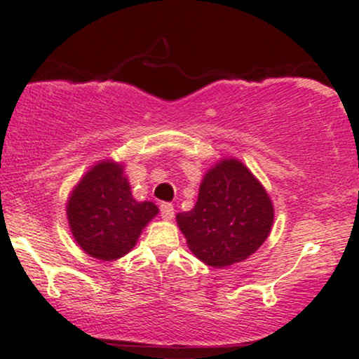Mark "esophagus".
<instances>
[{
  "mask_svg": "<svg viewBox=\"0 0 359 359\" xmlns=\"http://www.w3.org/2000/svg\"><path fill=\"white\" fill-rule=\"evenodd\" d=\"M160 214H162L163 219H172L174 217V205L170 203H162L160 204Z\"/></svg>",
  "mask_w": 359,
  "mask_h": 359,
  "instance_id": "34e87169",
  "label": "esophagus"
}]
</instances>
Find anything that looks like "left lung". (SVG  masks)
I'll list each match as a JSON object with an SVG mask.
<instances>
[{"mask_svg": "<svg viewBox=\"0 0 359 359\" xmlns=\"http://www.w3.org/2000/svg\"><path fill=\"white\" fill-rule=\"evenodd\" d=\"M273 205L238 160H222L204 175L192 211L177 214L189 248L201 262L222 269L253 255L269 238Z\"/></svg>", "mask_w": 359, "mask_h": 359, "instance_id": "obj_1", "label": "left lung"}]
</instances>
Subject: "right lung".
<instances>
[{
  "label": "right lung",
  "instance_id": "1",
  "mask_svg": "<svg viewBox=\"0 0 359 359\" xmlns=\"http://www.w3.org/2000/svg\"><path fill=\"white\" fill-rule=\"evenodd\" d=\"M154 203H137L123 167L101 162L74 189L67 204L71 231L86 253L97 259L121 258L135 246L147 222L155 217Z\"/></svg>",
  "mask_w": 359,
  "mask_h": 359
}]
</instances>
